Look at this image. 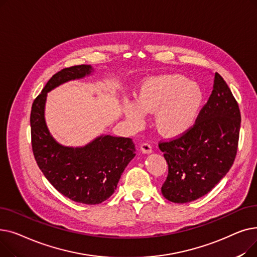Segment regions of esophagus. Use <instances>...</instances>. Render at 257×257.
<instances>
[{
  "label": "esophagus",
  "instance_id": "34e87169",
  "mask_svg": "<svg viewBox=\"0 0 257 257\" xmlns=\"http://www.w3.org/2000/svg\"><path fill=\"white\" fill-rule=\"evenodd\" d=\"M141 151L145 154H150L152 152V147L150 144L148 143H144L142 146H141Z\"/></svg>",
  "mask_w": 257,
  "mask_h": 257
}]
</instances>
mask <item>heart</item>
<instances>
[{
  "label": "heart",
  "mask_w": 257,
  "mask_h": 257,
  "mask_svg": "<svg viewBox=\"0 0 257 257\" xmlns=\"http://www.w3.org/2000/svg\"><path fill=\"white\" fill-rule=\"evenodd\" d=\"M204 105V92L198 84L179 74L145 78L137 90V100L124 98L121 111L136 130L146 113H153L157 132L167 139H178L196 125Z\"/></svg>",
  "instance_id": "1"
}]
</instances>
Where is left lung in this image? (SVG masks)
<instances>
[{
    "instance_id": "1",
    "label": "left lung",
    "mask_w": 257,
    "mask_h": 257,
    "mask_svg": "<svg viewBox=\"0 0 257 257\" xmlns=\"http://www.w3.org/2000/svg\"><path fill=\"white\" fill-rule=\"evenodd\" d=\"M240 112L224 79L214 74L213 89L194 128L159 149L169 167L164 197L187 203L203 197L230 170L237 151Z\"/></svg>"
}]
</instances>
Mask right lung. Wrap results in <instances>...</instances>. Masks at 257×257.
I'll return each mask as SVG.
<instances>
[{"instance_id": "obj_1", "label": "right lung", "mask_w": 257, "mask_h": 257, "mask_svg": "<svg viewBox=\"0 0 257 257\" xmlns=\"http://www.w3.org/2000/svg\"><path fill=\"white\" fill-rule=\"evenodd\" d=\"M91 65L81 64L54 75L32 104L30 125L32 150L36 163L49 182L75 202L100 204L109 198L128 164L136 156L131 139L102 134L82 147L59 144L46 123L48 92L72 80L93 73Z\"/></svg>"}]
</instances>
